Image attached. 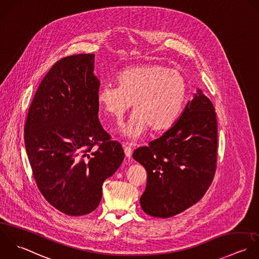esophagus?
<instances>
[{
    "label": "esophagus",
    "instance_id": "1",
    "mask_svg": "<svg viewBox=\"0 0 259 259\" xmlns=\"http://www.w3.org/2000/svg\"><path fill=\"white\" fill-rule=\"evenodd\" d=\"M123 147H124V152H125L126 157H131L132 152H133V149L131 148V146H129V145H127V144H124Z\"/></svg>",
    "mask_w": 259,
    "mask_h": 259
}]
</instances>
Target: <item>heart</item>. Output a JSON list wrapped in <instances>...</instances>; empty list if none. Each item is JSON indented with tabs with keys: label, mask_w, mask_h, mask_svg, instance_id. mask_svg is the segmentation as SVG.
<instances>
[{
	"label": "heart",
	"mask_w": 259,
	"mask_h": 259,
	"mask_svg": "<svg viewBox=\"0 0 259 259\" xmlns=\"http://www.w3.org/2000/svg\"><path fill=\"white\" fill-rule=\"evenodd\" d=\"M118 88L103 87L97 101L104 113L120 121L131 108L133 113L122 132L131 139L147 129L162 132L171 128L185 107L188 83L177 69L159 63L131 66L117 76Z\"/></svg>",
	"instance_id": "1"
}]
</instances>
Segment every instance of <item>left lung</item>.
<instances>
[{"instance_id": "8db88e82", "label": "left lung", "mask_w": 259, "mask_h": 259, "mask_svg": "<svg viewBox=\"0 0 259 259\" xmlns=\"http://www.w3.org/2000/svg\"><path fill=\"white\" fill-rule=\"evenodd\" d=\"M217 148L215 108L198 90L169 130L133 153L147 172L140 198L143 211L152 217L168 218L198 203L214 180Z\"/></svg>"}]
</instances>
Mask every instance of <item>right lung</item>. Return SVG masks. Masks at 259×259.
Wrapping results in <instances>:
<instances>
[{"instance_id": "add662e5", "label": "right lung", "mask_w": 259, "mask_h": 259, "mask_svg": "<svg viewBox=\"0 0 259 259\" xmlns=\"http://www.w3.org/2000/svg\"><path fill=\"white\" fill-rule=\"evenodd\" d=\"M94 62L93 53L55 62L36 91L24 126L37 188L51 206L69 216L97 209L103 183L125 155L100 124Z\"/></svg>"}]
</instances>
